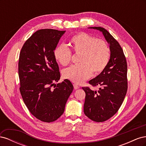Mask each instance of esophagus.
Returning a JSON list of instances; mask_svg holds the SVG:
<instances>
[{
    "mask_svg": "<svg viewBox=\"0 0 146 146\" xmlns=\"http://www.w3.org/2000/svg\"><path fill=\"white\" fill-rule=\"evenodd\" d=\"M73 86H74V88L75 90H77V89H78V88H80V86H78L77 84H74Z\"/></svg>",
    "mask_w": 146,
    "mask_h": 146,
    "instance_id": "esophagus-1",
    "label": "esophagus"
}]
</instances>
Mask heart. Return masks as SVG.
Here are the masks:
<instances>
[{"label": "heart", "mask_w": 146, "mask_h": 146, "mask_svg": "<svg viewBox=\"0 0 146 146\" xmlns=\"http://www.w3.org/2000/svg\"><path fill=\"white\" fill-rule=\"evenodd\" d=\"M69 45L78 56V64L65 69L63 77L76 83H82L91 77L92 72L98 74L107 67L110 58V48L102 39L86 33H80L71 38ZM55 59L62 66H68L72 60V52L64 45L54 50Z\"/></svg>", "instance_id": "heart-1"}]
</instances>
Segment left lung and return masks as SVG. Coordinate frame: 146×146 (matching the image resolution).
Listing matches in <instances>:
<instances>
[{"instance_id": "1", "label": "left lung", "mask_w": 146, "mask_h": 146, "mask_svg": "<svg viewBox=\"0 0 146 146\" xmlns=\"http://www.w3.org/2000/svg\"><path fill=\"white\" fill-rule=\"evenodd\" d=\"M90 28L102 32L111 52L107 67L89 82L92 86H98V91L82 88L86 94L84 113L92 121L102 122L114 116L124 100L128 88L127 64L121 46L107 30L100 27Z\"/></svg>"}]
</instances>
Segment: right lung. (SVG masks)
<instances>
[{
    "mask_svg": "<svg viewBox=\"0 0 146 146\" xmlns=\"http://www.w3.org/2000/svg\"><path fill=\"white\" fill-rule=\"evenodd\" d=\"M64 32L39 30L25 42L19 54L21 94L31 114L42 122H54L62 115L74 89L68 79L54 83L60 80V73L54 50Z\"/></svg>",
    "mask_w": 146,
    "mask_h": 146,
    "instance_id": "1",
    "label": "right lung"
}]
</instances>
